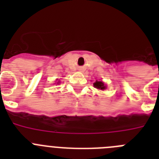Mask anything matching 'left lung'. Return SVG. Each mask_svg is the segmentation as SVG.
<instances>
[{
	"mask_svg": "<svg viewBox=\"0 0 159 159\" xmlns=\"http://www.w3.org/2000/svg\"><path fill=\"white\" fill-rule=\"evenodd\" d=\"M94 87L97 89H99V90H105L106 89V85L104 84V83L102 82V80H96L95 83L93 84Z\"/></svg>",
	"mask_w": 159,
	"mask_h": 159,
	"instance_id": "8db88e82",
	"label": "left lung"
}]
</instances>
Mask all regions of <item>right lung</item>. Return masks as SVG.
Wrapping results in <instances>:
<instances>
[{
    "label": "right lung",
    "mask_w": 159,
    "mask_h": 159,
    "mask_svg": "<svg viewBox=\"0 0 159 159\" xmlns=\"http://www.w3.org/2000/svg\"><path fill=\"white\" fill-rule=\"evenodd\" d=\"M57 83H60V82H57Z\"/></svg>",
    "instance_id": "right-lung-1"
}]
</instances>
